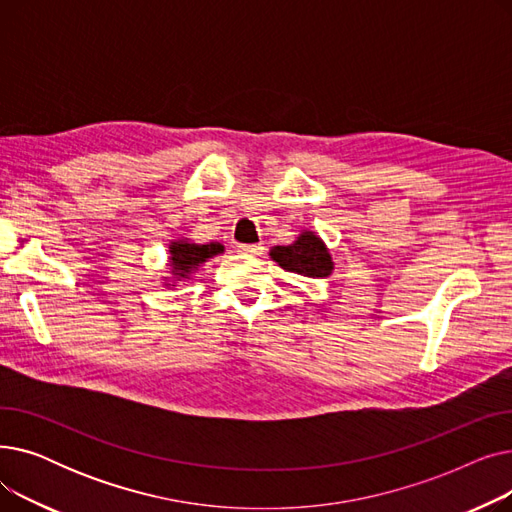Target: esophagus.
<instances>
[{"label": "esophagus", "mask_w": 512, "mask_h": 512, "mask_svg": "<svg viewBox=\"0 0 512 512\" xmlns=\"http://www.w3.org/2000/svg\"><path fill=\"white\" fill-rule=\"evenodd\" d=\"M238 251L245 255H261L263 247L261 245H238Z\"/></svg>", "instance_id": "esophagus-1"}]
</instances>
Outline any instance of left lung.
<instances>
[{
  "label": "left lung",
  "instance_id": "1",
  "mask_svg": "<svg viewBox=\"0 0 512 512\" xmlns=\"http://www.w3.org/2000/svg\"><path fill=\"white\" fill-rule=\"evenodd\" d=\"M270 255L282 270L305 278H326L334 267L326 245L313 232H303L288 247H274Z\"/></svg>",
  "mask_w": 512,
  "mask_h": 512
}]
</instances>
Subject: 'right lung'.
<instances>
[{
  "mask_svg": "<svg viewBox=\"0 0 512 512\" xmlns=\"http://www.w3.org/2000/svg\"><path fill=\"white\" fill-rule=\"evenodd\" d=\"M224 247L218 245V242H209V245H195V242L188 240H176L170 245V259H172V272L176 276H186L191 274L195 267L209 257L222 253Z\"/></svg>",
  "mask_w": 512,
  "mask_h": 512,
  "instance_id": "add662e5",
  "label": "right lung"
}]
</instances>
